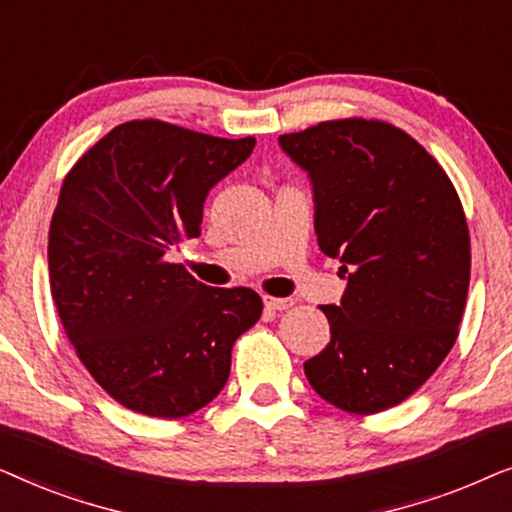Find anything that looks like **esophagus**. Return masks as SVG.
Segmentation results:
<instances>
[{
    "instance_id": "34e87169",
    "label": "esophagus",
    "mask_w": 512,
    "mask_h": 512,
    "mask_svg": "<svg viewBox=\"0 0 512 512\" xmlns=\"http://www.w3.org/2000/svg\"><path fill=\"white\" fill-rule=\"evenodd\" d=\"M263 305H265V310H270V312H284V310H289V307H293V300L263 296Z\"/></svg>"
}]
</instances>
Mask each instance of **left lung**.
Masks as SVG:
<instances>
[{"label": "left lung", "instance_id": "obj_1", "mask_svg": "<svg viewBox=\"0 0 512 512\" xmlns=\"http://www.w3.org/2000/svg\"><path fill=\"white\" fill-rule=\"evenodd\" d=\"M279 146L310 177L319 249L347 279L340 305L321 307L331 342L305 361L307 380L354 415L394 408L457 340L471 279L459 195L422 144L382 121H326Z\"/></svg>", "mask_w": 512, "mask_h": 512}]
</instances>
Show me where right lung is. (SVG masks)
<instances>
[{
    "label": "right lung",
    "mask_w": 512,
    "mask_h": 512,
    "mask_svg": "<svg viewBox=\"0 0 512 512\" xmlns=\"http://www.w3.org/2000/svg\"><path fill=\"white\" fill-rule=\"evenodd\" d=\"M256 139L130 121L62 181L48 233L60 321L95 382L125 408L179 419L219 396L235 340L261 319L251 289H214L167 256L198 237L212 188Z\"/></svg>",
    "instance_id": "add662e5"
}]
</instances>
